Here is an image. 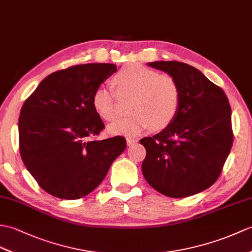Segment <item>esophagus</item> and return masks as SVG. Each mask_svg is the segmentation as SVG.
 I'll use <instances>...</instances> for the list:
<instances>
[{
  "label": "esophagus",
  "mask_w": 252,
  "mask_h": 252,
  "mask_svg": "<svg viewBox=\"0 0 252 252\" xmlns=\"http://www.w3.org/2000/svg\"><path fill=\"white\" fill-rule=\"evenodd\" d=\"M137 143V139L136 138H131V137H127L126 138V145L130 147V146L135 145Z\"/></svg>",
  "instance_id": "esophagus-1"
}]
</instances>
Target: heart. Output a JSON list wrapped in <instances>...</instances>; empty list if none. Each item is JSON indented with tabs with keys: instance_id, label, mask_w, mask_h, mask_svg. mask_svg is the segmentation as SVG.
<instances>
[{
	"instance_id": "obj_1",
	"label": "heart",
	"mask_w": 252,
	"mask_h": 252,
	"mask_svg": "<svg viewBox=\"0 0 252 252\" xmlns=\"http://www.w3.org/2000/svg\"><path fill=\"white\" fill-rule=\"evenodd\" d=\"M119 95H131L125 118L114 121L107 127L114 135H137L148 127L163 130L176 118L180 106L179 86L173 77L140 64H128L114 77ZM92 107L98 117L112 121L117 115L116 92L98 86L92 94Z\"/></svg>"
}]
</instances>
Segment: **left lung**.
Instances as JSON below:
<instances>
[{
	"mask_svg": "<svg viewBox=\"0 0 252 252\" xmlns=\"http://www.w3.org/2000/svg\"><path fill=\"white\" fill-rule=\"evenodd\" d=\"M147 65L176 80L180 106L164 130L139 140L146 149L143 175L166 196L197 194L216 183L232 148L229 99L221 88L189 64L156 61Z\"/></svg>",
	"mask_w": 252,
	"mask_h": 252,
	"instance_id": "1",
	"label": "left lung"
}]
</instances>
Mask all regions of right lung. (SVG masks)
I'll return each mask as SVG.
<instances>
[{
    "label": "right lung",
    "instance_id": "right-lung-1",
    "mask_svg": "<svg viewBox=\"0 0 252 252\" xmlns=\"http://www.w3.org/2000/svg\"><path fill=\"white\" fill-rule=\"evenodd\" d=\"M116 64L88 63L47 76L23 103L18 121L23 164L40 188L63 200L94 190L124 153L126 138H92L104 124L92 94Z\"/></svg>",
    "mask_w": 252,
    "mask_h": 252
}]
</instances>
